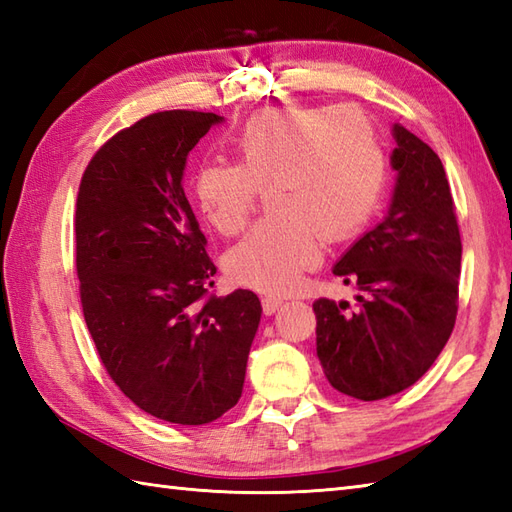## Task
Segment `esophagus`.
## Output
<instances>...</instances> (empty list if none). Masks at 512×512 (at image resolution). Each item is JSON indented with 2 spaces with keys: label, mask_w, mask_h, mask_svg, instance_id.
I'll return each instance as SVG.
<instances>
[{
  "label": "esophagus",
  "mask_w": 512,
  "mask_h": 512,
  "mask_svg": "<svg viewBox=\"0 0 512 512\" xmlns=\"http://www.w3.org/2000/svg\"><path fill=\"white\" fill-rule=\"evenodd\" d=\"M281 303H284V297H279V295H266V297L262 299V306H264V312H266V314L277 312Z\"/></svg>",
  "instance_id": "1"
}]
</instances>
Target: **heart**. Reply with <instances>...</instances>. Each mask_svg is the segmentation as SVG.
<instances>
[{
  "label": "heart",
  "mask_w": 512,
  "mask_h": 512,
  "mask_svg": "<svg viewBox=\"0 0 512 512\" xmlns=\"http://www.w3.org/2000/svg\"><path fill=\"white\" fill-rule=\"evenodd\" d=\"M235 162L204 165L193 198L224 237L244 231L259 193L266 217L226 259L235 281L288 292L319 264L323 244L345 242L372 220L385 189V154L376 127L352 105L273 107L231 138Z\"/></svg>",
  "instance_id": "obj_1"
}]
</instances>
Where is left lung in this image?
<instances>
[{"mask_svg":"<svg viewBox=\"0 0 512 512\" xmlns=\"http://www.w3.org/2000/svg\"><path fill=\"white\" fill-rule=\"evenodd\" d=\"M398 182L389 215L341 257L332 273L358 288L356 306L314 301L317 354L330 385L380 400L427 372L458 317L462 239L442 160L394 125Z\"/></svg>","mask_w":512,"mask_h":512,"instance_id":"1","label":"left lung"}]
</instances>
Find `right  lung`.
Instances as JSON below:
<instances>
[{
  "instance_id": "obj_1",
  "label": "right lung",
  "mask_w": 512,
  "mask_h": 512,
  "mask_svg": "<svg viewBox=\"0 0 512 512\" xmlns=\"http://www.w3.org/2000/svg\"><path fill=\"white\" fill-rule=\"evenodd\" d=\"M213 112L140 118L92 156L76 195V275L85 323L116 387L173 424L213 422L242 396L262 306L217 297L215 264L182 189Z\"/></svg>"
}]
</instances>
